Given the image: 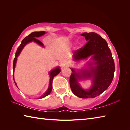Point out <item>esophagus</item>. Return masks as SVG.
Instances as JSON below:
<instances>
[{"instance_id": "esophagus-1", "label": "esophagus", "mask_w": 130, "mask_h": 130, "mask_svg": "<svg viewBox=\"0 0 130 130\" xmlns=\"http://www.w3.org/2000/svg\"><path fill=\"white\" fill-rule=\"evenodd\" d=\"M60 65L62 67H67L68 66V62L66 60H62L60 62Z\"/></svg>"}]
</instances>
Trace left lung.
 Wrapping results in <instances>:
<instances>
[{"mask_svg":"<svg viewBox=\"0 0 130 130\" xmlns=\"http://www.w3.org/2000/svg\"><path fill=\"white\" fill-rule=\"evenodd\" d=\"M81 35L85 37L87 42L83 47L75 51L74 60L79 61L93 55V64L96 66L79 73L72 68L73 73L70 76L69 84L74 95L81 98H93L100 95L112 83L115 62L107 43L100 35L95 32H85ZM92 77L93 79L92 88L88 91L84 90L78 84V79Z\"/></svg>","mask_w":130,"mask_h":130,"instance_id":"left-lung-1","label":"left lung"}]
</instances>
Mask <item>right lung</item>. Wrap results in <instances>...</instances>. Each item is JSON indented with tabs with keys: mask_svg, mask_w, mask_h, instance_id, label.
<instances>
[{
	"mask_svg": "<svg viewBox=\"0 0 130 130\" xmlns=\"http://www.w3.org/2000/svg\"><path fill=\"white\" fill-rule=\"evenodd\" d=\"M45 33V32H44V31H40V32H32L31 34H30L29 35H28V36H26L25 38H24L22 40L21 45L18 46V48L16 51V53H15V56L14 58L13 64V77H14L13 74H14V69H15V63H16V61H17V58L19 54H20L23 48H24V46L27 44V43H28L30 42H32V41H34L35 42L37 43V44H38L39 45H40L41 46H43V44L42 43V42H41L40 41H39L38 40H37V39H36V37L41 36H42V35H44ZM60 72H61V70L60 68H59V67H57L56 68L52 70V71L50 72V82H49V86L48 89L44 94V95L41 96L40 98H39V99H41V98H43L45 96H46L50 93L51 91H52V82H53V78L54 76L57 75ZM14 83H15V82H14ZM15 85H16V84H15Z\"/></svg>",
	"mask_w": 130,
	"mask_h": 130,
	"instance_id": "add662e5",
	"label": "right lung"
}]
</instances>
